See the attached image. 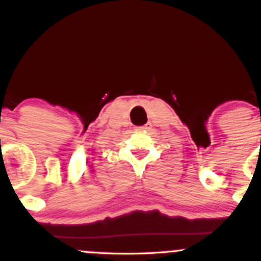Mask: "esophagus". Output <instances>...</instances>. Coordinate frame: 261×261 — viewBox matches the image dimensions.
<instances>
[{"label":"esophagus","instance_id":"34e87169","mask_svg":"<svg viewBox=\"0 0 261 261\" xmlns=\"http://www.w3.org/2000/svg\"><path fill=\"white\" fill-rule=\"evenodd\" d=\"M150 127H151V123H146V125L140 126V127H138V130H140V131H145V130H149Z\"/></svg>","mask_w":261,"mask_h":261}]
</instances>
